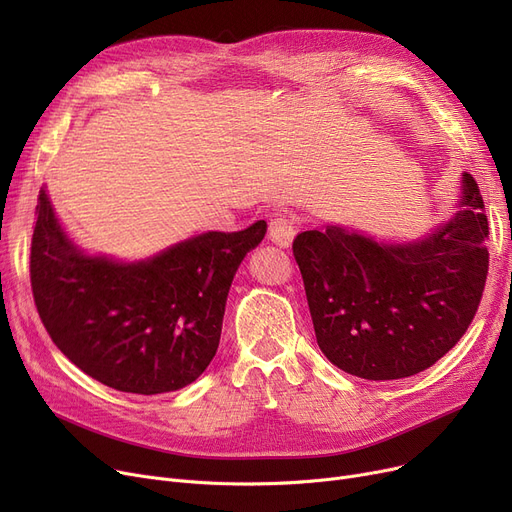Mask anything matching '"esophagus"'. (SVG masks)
Here are the masks:
<instances>
[{
	"label": "esophagus",
	"mask_w": 512,
	"mask_h": 512,
	"mask_svg": "<svg viewBox=\"0 0 512 512\" xmlns=\"http://www.w3.org/2000/svg\"><path fill=\"white\" fill-rule=\"evenodd\" d=\"M294 234H297V228H294V222L284 218V215H278L270 222V240L274 245L288 249L294 240Z\"/></svg>",
	"instance_id": "34e87169"
}]
</instances>
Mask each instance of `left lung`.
<instances>
[{"mask_svg":"<svg viewBox=\"0 0 512 512\" xmlns=\"http://www.w3.org/2000/svg\"><path fill=\"white\" fill-rule=\"evenodd\" d=\"M488 218L463 172L456 213L415 240H378L328 224L301 232L303 274L317 344L363 380L409 378L467 332L488 276Z\"/></svg>","mask_w":512,"mask_h":512,"instance_id":"left-lung-1","label":"left lung"}]
</instances>
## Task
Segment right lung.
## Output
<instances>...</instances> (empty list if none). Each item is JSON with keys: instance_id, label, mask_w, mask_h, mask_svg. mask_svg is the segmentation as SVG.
Instances as JSON below:
<instances>
[{"instance_id": "1", "label": "right lung", "mask_w": 512, "mask_h": 512, "mask_svg": "<svg viewBox=\"0 0 512 512\" xmlns=\"http://www.w3.org/2000/svg\"><path fill=\"white\" fill-rule=\"evenodd\" d=\"M203 232L139 261L80 249L39 191L31 284L51 340L93 380L161 394L193 384L218 351L226 299L242 259L263 240Z\"/></svg>"}]
</instances>
